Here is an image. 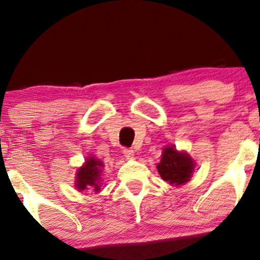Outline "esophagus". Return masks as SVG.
Listing matches in <instances>:
<instances>
[{
	"mask_svg": "<svg viewBox=\"0 0 260 260\" xmlns=\"http://www.w3.org/2000/svg\"><path fill=\"white\" fill-rule=\"evenodd\" d=\"M123 155L127 157V159H133L134 157V151L132 149H124Z\"/></svg>",
	"mask_w": 260,
	"mask_h": 260,
	"instance_id": "esophagus-1",
	"label": "esophagus"
}]
</instances>
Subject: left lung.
Returning a JSON list of instances; mask_svg holds the SVG:
<instances>
[{"instance_id": "1", "label": "left lung", "mask_w": 260, "mask_h": 260, "mask_svg": "<svg viewBox=\"0 0 260 260\" xmlns=\"http://www.w3.org/2000/svg\"><path fill=\"white\" fill-rule=\"evenodd\" d=\"M157 171L164 181L181 186L189 181L194 170V161L187 153L176 150L175 145L164 148Z\"/></svg>"}]
</instances>
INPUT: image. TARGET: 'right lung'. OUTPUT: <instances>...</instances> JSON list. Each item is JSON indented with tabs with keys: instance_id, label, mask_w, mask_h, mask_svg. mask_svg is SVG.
Segmentation results:
<instances>
[{
	"instance_id": "add662e5",
	"label": "right lung",
	"mask_w": 260,
	"mask_h": 260,
	"mask_svg": "<svg viewBox=\"0 0 260 260\" xmlns=\"http://www.w3.org/2000/svg\"><path fill=\"white\" fill-rule=\"evenodd\" d=\"M104 164L99 159L88 157L84 165L78 170L76 176V187L79 190L91 189L99 192L101 187V172Z\"/></svg>"
}]
</instances>
